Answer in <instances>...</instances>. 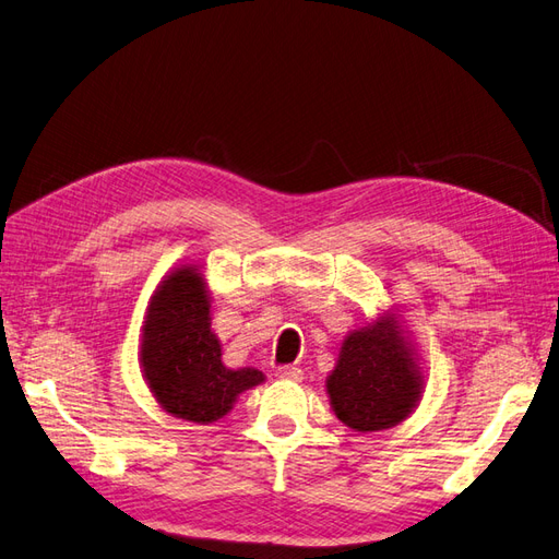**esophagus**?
I'll return each mask as SVG.
<instances>
[{
  "instance_id": "obj_1",
  "label": "esophagus",
  "mask_w": 559,
  "mask_h": 559,
  "mask_svg": "<svg viewBox=\"0 0 559 559\" xmlns=\"http://www.w3.org/2000/svg\"><path fill=\"white\" fill-rule=\"evenodd\" d=\"M277 378L280 380H289V382H300L302 380V370L296 366H282L277 368Z\"/></svg>"
}]
</instances>
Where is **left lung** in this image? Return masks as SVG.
Here are the masks:
<instances>
[{
	"mask_svg": "<svg viewBox=\"0 0 559 559\" xmlns=\"http://www.w3.org/2000/svg\"><path fill=\"white\" fill-rule=\"evenodd\" d=\"M421 392L425 373L417 349L394 312L349 331L326 378L335 417L359 433L401 425L417 408Z\"/></svg>",
	"mask_w": 559,
	"mask_h": 559,
	"instance_id": "left-lung-1",
	"label": "left lung"
}]
</instances>
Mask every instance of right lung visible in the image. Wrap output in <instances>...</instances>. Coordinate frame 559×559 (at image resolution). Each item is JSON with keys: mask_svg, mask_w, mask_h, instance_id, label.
Listing matches in <instances>:
<instances>
[{"mask_svg": "<svg viewBox=\"0 0 559 559\" xmlns=\"http://www.w3.org/2000/svg\"><path fill=\"white\" fill-rule=\"evenodd\" d=\"M198 265L170 270L151 296L140 343L146 386L165 413L212 425L247 389L265 382L257 368H228L212 331V300Z\"/></svg>", "mask_w": 559, "mask_h": 559, "instance_id": "1", "label": "right lung"}]
</instances>
